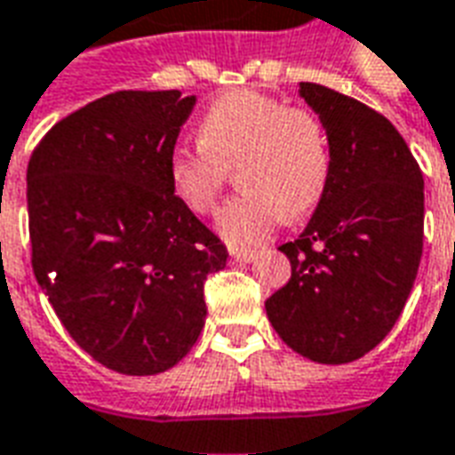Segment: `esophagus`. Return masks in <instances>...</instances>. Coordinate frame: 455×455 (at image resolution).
I'll use <instances>...</instances> for the list:
<instances>
[{"label": "esophagus", "instance_id": "esophagus-1", "mask_svg": "<svg viewBox=\"0 0 455 455\" xmlns=\"http://www.w3.org/2000/svg\"><path fill=\"white\" fill-rule=\"evenodd\" d=\"M233 259L235 262H240V264H250L257 259V252H247V250H233Z\"/></svg>", "mask_w": 455, "mask_h": 455}]
</instances>
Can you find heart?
Segmentation results:
<instances>
[{"label":"heart","instance_id":"1","mask_svg":"<svg viewBox=\"0 0 455 455\" xmlns=\"http://www.w3.org/2000/svg\"><path fill=\"white\" fill-rule=\"evenodd\" d=\"M228 169H237L243 193L222 208L218 230L235 247H252L323 198L331 179L323 124L257 90L228 92L198 122V144L169 151L166 173L176 198L205 215L220 198Z\"/></svg>","mask_w":455,"mask_h":455}]
</instances>
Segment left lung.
I'll return each instance as SVG.
<instances>
[{
    "label": "left lung",
    "mask_w": 455,
    "mask_h": 455,
    "mask_svg": "<svg viewBox=\"0 0 455 455\" xmlns=\"http://www.w3.org/2000/svg\"><path fill=\"white\" fill-rule=\"evenodd\" d=\"M299 95L325 127L331 179L304 233L279 247L291 279L264 308L299 355L343 365L382 343L407 304L424 247V176L385 115L315 83Z\"/></svg>",
    "instance_id": "8db88e82"
}]
</instances>
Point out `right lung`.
<instances>
[{
  "instance_id": "1",
  "label": "right lung",
  "mask_w": 455,
  "mask_h": 455,
  "mask_svg": "<svg viewBox=\"0 0 455 455\" xmlns=\"http://www.w3.org/2000/svg\"><path fill=\"white\" fill-rule=\"evenodd\" d=\"M196 95L119 90L56 122L27 171L31 264L70 338L122 375H159L205 323L228 250L176 193L166 161Z\"/></svg>"
}]
</instances>
